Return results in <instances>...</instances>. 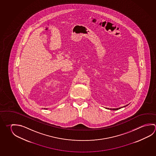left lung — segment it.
<instances>
[{
    "instance_id": "8db88e82",
    "label": "left lung",
    "mask_w": 156,
    "mask_h": 156,
    "mask_svg": "<svg viewBox=\"0 0 156 156\" xmlns=\"http://www.w3.org/2000/svg\"><path fill=\"white\" fill-rule=\"evenodd\" d=\"M120 108H113V109H111V108H110V109L111 110V109H112V110H118V109H120Z\"/></svg>"
}]
</instances>
